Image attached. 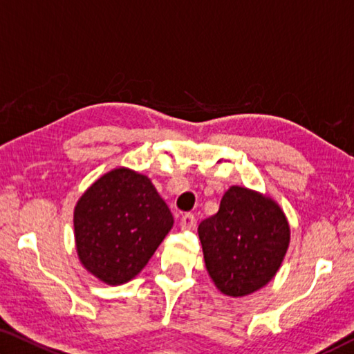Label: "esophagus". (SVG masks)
<instances>
[{
  "label": "esophagus",
  "mask_w": 354,
  "mask_h": 354,
  "mask_svg": "<svg viewBox=\"0 0 354 354\" xmlns=\"http://www.w3.org/2000/svg\"><path fill=\"white\" fill-rule=\"evenodd\" d=\"M181 227H183V230H187V231L195 230V227H196V218H195V215L190 214V212L184 214L183 218H181Z\"/></svg>",
  "instance_id": "obj_1"
}]
</instances>
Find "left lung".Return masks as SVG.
Returning a JSON list of instances; mask_svg holds the SVG:
<instances>
[{
	"label": "left lung",
	"mask_w": 354,
	"mask_h": 354,
	"mask_svg": "<svg viewBox=\"0 0 354 354\" xmlns=\"http://www.w3.org/2000/svg\"><path fill=\"white\" fill-rule=\"evenodd\" d=\"M203 254L214 284L230 297L261 289L278 272L290 227L272 198L239 185L225 192L218 212L198 226Z\"/></svg>",
	"instance_id": "8db88e82"
}]
</instances>
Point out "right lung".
Returning <instances> with one entry per match:
<instances>
[{
  "mask_svg": "<svg viewBox=\"0 0 354 354\" xmlns=\"http://www.w3.org/2000/svg\"><path fill=\"white\" fill-rule=\"evenodd\" d=\"M171 226L170 209L147 176L112 170L95 181L75 207L77 256L103 283H128Z\"/></svg>",
  "mask_w": 354,
  "mask_h": 354,
  "instance_id": "obj_1",
  "label": "right lung"
}]
</instances>
